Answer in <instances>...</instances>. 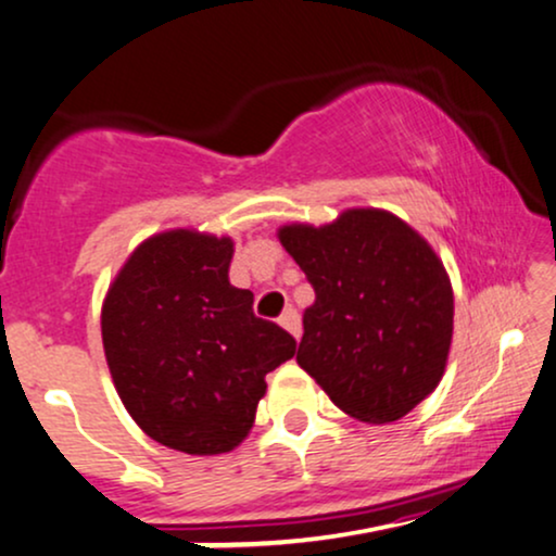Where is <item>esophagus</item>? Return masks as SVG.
I'll list each match as a JSON object with an SVG mask.
<instances>
[{"label":"esophagus","instance_id":"obj_1","mask_svg":"<svg viewBox=\"0 0 556 556\" xmlns=\"http://www.w3.org/2000/svg\"><path fill=\"white\" fill-rule=\"evenodd\" d=\"M279 326H282L285 331H290L295 339H300V333H303V324H300L295 307H287L282 316H279Z\"/></svg>","mask_w":556,"mask_h":556}]
</instances>
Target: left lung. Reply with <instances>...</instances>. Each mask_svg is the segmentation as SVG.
Returning <instances> with one entry per match:
<instances>
[{"label":"left lung","instance_id":"obj_1","mask_svg":"<svg viewBox=\"0 0 556 556\" xmlns=\"http://www.w3.org/2000/svg\"><path fill=\"white\" fill-rule=\"evenodd\" d=\"M277 238L316 290L298 365L359 422L406 417L443 380L453 339V287L432 245L376 206Z\"/></svg>","mask_w":556,"mask_h":556}]
</instances>
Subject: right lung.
<instances>
[{"label": "right lung", "mask_w": 556, "mask_h": 556, "mask_svg": "<svg viewBox=\"0 0 556 556\" xmlns=\"http://www.w3.org/2000/svg\"><path fill=\"white\" fill-rule=\"evenodd\" d=\"M232 238L191 227L142 240L100 311L105 363L139 430L189 456L230 453L249 438L266 372L295 339L253 316L230 285Z\"/></svg>", "instance_id": "right-lung-1"}]
</instances>
